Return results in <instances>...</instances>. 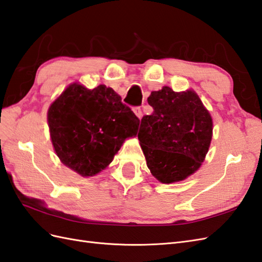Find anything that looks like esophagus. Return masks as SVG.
I'll return each mask as SVG.
<instances>
[{
  "label": "esophagus",
  "instance_id": "esophagus-1",
  "mask_svg": "<svg viewBox=\"0 0 262 262\" xmlns=\"http://www.w3.org/2000/svg\"><path fill=\"white\" fill-rule=\"evenodd\" d=\"M133 111H134V113L136 114V116H137L138 118H142V117H143V112H142V108H140L139 106L134 107Z\"/></svg>",
  "mask_w": 262,
  "mask_h": 262
}]
</instances>
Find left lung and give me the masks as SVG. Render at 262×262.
Masks as SVG:
<instances>
[{"label": "left lung", "mask_w": 262, "mask_h": 262, "mask_svg": "<svg viewBox=\"0 0 262 262\" xmlns=\"http://www.w3.org/2000/svg\"><path fill=\"white\" fill-rule=\"evenodd\" d=\"M147 102L151 115L140 120L138 139L147 167L164 184L179 182L204 162L212 137L209 112L192 91L173 92L164 86Z\"/></svg>", "instance_id": "1"}]
</instances>
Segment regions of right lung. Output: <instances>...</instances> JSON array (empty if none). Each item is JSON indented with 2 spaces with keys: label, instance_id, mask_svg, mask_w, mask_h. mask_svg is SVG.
<instances>
[{
  "label": "right lung",
  "instance_id": "1",
  "mask_svg": "<svg viewBox=\"0 0 262 262\" xmlns=\"http://www.w3.org/2000/svg\"><path fill=\"white\" fill-rule=\"evenodd\" d=\"M51 139L61 162L83 177L108 166L124 140L137 134L139 118L111 87L73 84L48 113Z\"/></svg>",
  "mask_w": 262,
  "mask_h": 262
}]
</instances>
